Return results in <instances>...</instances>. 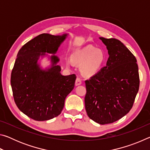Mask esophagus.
I'll use <instances>...</instances> for the list:
<instances>
[{
  "label": "esophagus",
  "instance_id": "1",
  "mask_svg": "<svg viewBox=\"0 0 150 150\" xmlns=\"http://www.w3.org/2000/svg\"><path fill=\"white\" fill-rule=\"evenodd\" d=\"M81 83H82V81H81V79L79 77H77V79H76V80H75V85L76 86L80 85H81Z\"/></svg>",
  "mask_w": 150,
  "mask_h": 150
}]
</instances>
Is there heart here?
Here are the masks:
<instances>
[{
  "instance_id": "obj_1",
  "label": "heart",
  "mask_w": 150,
  "mask_h": 150,
  "mask_svg": "<svg viewBox=\"0 0 150 150\" xmlns=\"http://www.w3.org/2000/svg\"><path fill=\"white\" fill-rule=\"evenodd\" d=\"M73 61L78 65H83V72L87 75H93L98 72L105 59L103 52L93 46H87L75 52L72 55ZM66 64L69 67L72 62L66 60Z\"/></svg>"
}]
</instances>
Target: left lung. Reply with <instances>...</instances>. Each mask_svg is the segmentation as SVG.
<instances>
[{
  "label": "left lung",
  "instance_id": "obj_1",
  "mask_svg": "<svg viewBox=\"0 0 150 150\" xmlns=\"http://www.w3.org/2000/svg\"><path fill=\"white\" fill-rule=\"evenodd\" d=\"M99 39L106 45L108 59L89 80L85 81V109L91 120L112 123L129 112L139 90L137 60L130 51L115 38Z\"/></svg>",
  "mask_w": 150,
  "mask_h": 150
}]
</instances>
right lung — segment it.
I'll use <instances>...</instances> for the list:
<instances>
[{
    "mask_svg": "<svg viewBox=\"0 0 150 150\" xmlns=\"http://www.w3.org/2000/svg\"><path fill=\"white\" fill-rule=\"evenodd\" d=\"M68 35L40 34L18 53L11 79L14 99L19 110L35 120L59 115L66 96L74 88L75 75H63L59 58L55 55ZM44 58L50 63L45 68L41 65Z\"/></svg>",
    "mask_w": 150,
    "mask_h": 150,
    "instance_id": "add662e5",
    "label": "right lung"
}]
</instances>
